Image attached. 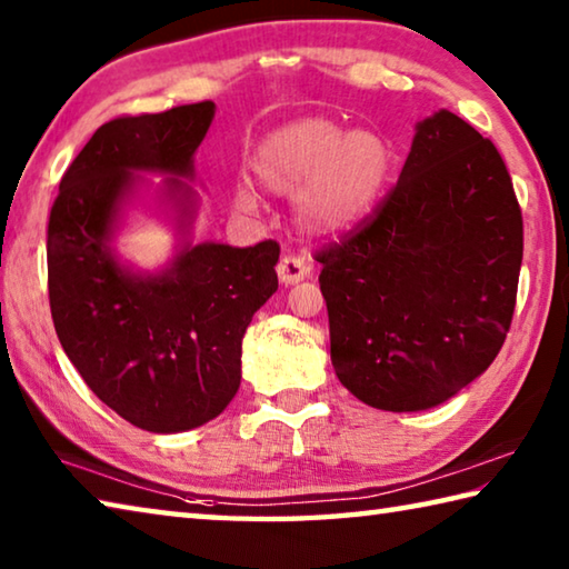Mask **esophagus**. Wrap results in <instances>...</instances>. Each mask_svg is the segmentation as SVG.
I'll list each match as a JSON object with an SVG mask.
<instances>
[{
    "label": "esophagus",
    "mask_w": 569,
    "mask_h": 569,
    "mask_svg": "<svg viewBox=\"0 0 569 569\" xmlns=\"http://www.w3.org/2000/svg\"><path fill=\"white\" fill-rule=\"evenodd\" d=\"M278 278H281L283 286H293L298 281H303V278L311 273V266H308L306 258L301 256H283L281 263H278Z\"/></svg>",
    "instance_id": "1"
}]
</instances>
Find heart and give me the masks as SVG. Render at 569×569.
Wrapping results in <instances>:
<instances>
[{"label":"heart","instance_id":"b5f03b06","mask_svg":"<svg viewBox=\"0 0 569 569\" xmlns=\"http://www.w3.org/2000/svg\"><path fill=\"white\" fill-rule=\"evenodd\" d=\"M391 168L393 152L383 134L346 132L321 118L271 132L250 158V170L268 192L296 196L298 223L311 233H343L369 218ZM236 206L253 210V192L238 188Z\"/></svg>","mask_w":569,"mask_h":569}]
</instances>
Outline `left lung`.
Segmentation results:
<instances>
[{"mask_svg": "<svg viewBox=\"0 0 569 569\" xmlns=\"http://www.w3.org/2000/svg\"><path fill=\"white\" fill-rule=\"evenodd\" d=\"M316 261L343 387L383 411L439 407L489 369L512 323L522 210L502 156L435 112L373 218Z\"/></svg>", "mask_w": 569, "mask_h": 569, "instance_id": "left-lung-1", "label": "left lung"}]
</instances>
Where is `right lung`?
Here are the masks:
<instances>
[{"label":"right lung","mask_w":569,"mask_h":569,"mask_svg":"<svg viewBox=\"0 0 569 569\" xmlns=\"http://www.w3.org/2000/svg\"><path fill=\"white\" fill-rule=\"evenodd\" d=\"M216 104L118 118L92 134L60 182L47 228V283L57 339L84 383L124 421L178 435L216 419L240 387V343L276 293L278 248L192 243L196 150ZM173 210L181 243L156 274L113 253L123 208L149 183Z\"/></svg>","instance_id":"right-lung-1"}]
</instances>
